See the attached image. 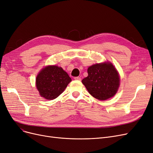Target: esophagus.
<instances>
[{
  "label": "esophagus",
  "mask_w": 153,
  "mask_h": 153,
  "mask_svg": "<svg viewBox=\"0 0 153 153\" xmlns=\"http://www.w3.org/2000/svg\"><path fill=\"white\" fill-rule=\"evenodd\" d=\"M74 79L76 80H81V78L80 77H75L74 78Z\"/></svg>",
  "instance_id": "34e87169"
}]
</instances>
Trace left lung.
Returning <instances> with one entry per match:
<instances>
[{"label": "left lung", "mask_w": 153, "mask_h": 153, "mask_svg": "<svg viewBox=\"0 0 153 153\" xmlns=\"http://www.w3.org/2000/svg\"><path fill=\"white\" fill-rule=\"evenodd\" d=\"M87 73L88 76L82 82L94 98L106 100L116 94L120 79L117 70L110 62L94 64L89 67Z\"/></svg>", "instance_id": "obj_1"}]
</instances>
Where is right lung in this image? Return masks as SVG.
Masks as SVG:
<instances>
[{"mask_svg":"<svg viewBox=\"0 0 153 153\" xmlns=\"http://www.w3.org/2000/svg\"><path fill=\"white\" fill-rule=\"evenodd\" d=\"M71 81L68 74L61 67L48 66L43 68L36 77V87L44 98L52 100L62 94Z\"/></svg>","mask_w":153,"mask_h":153,"instance_id":"add662e5","label":"right lung"}]
</instances>
